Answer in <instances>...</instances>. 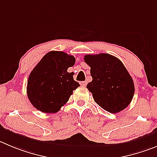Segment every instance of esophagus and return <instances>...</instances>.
Wrapping results in <instances>:
<instances>
[{
  "mask_svg": "<svg viewBox=\"0 0 157 157\" xmlns=\"http://www.w3.org/2000/svg\"><path fill=\"white\" fill-rule=\"evenodd\" d=\"M80 84H81L83 87H85V86L87 85V81H82L81 83H80Z\"/></svg>",
  "mask_w": 157,
  "mask_h": 157,
  "instance_id": "esophagus-1",
  "label": "esophagus"
}]
</instances>
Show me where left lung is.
Here are the masks:
<instances>
[{"label": "left lung", "instance_id": "obj_1", "mask_svg": "<svg viewBox=\"0 0 157 157\" xmlns=\"http://www.w3.org/2000/svg\"><path fill=\"white\" fill-rule=\"evenodd\" d=\"M83 59L90 67L92 81L87 88L94 101L110 113L125 109L132 100L135 87L121 61L108 53L86 55Z\"/></svg>", "mask_w": 157, "mask_h": 157}]
</instances>
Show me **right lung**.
<instances>
[{
    "label": "right lung",
    "instance_id": "1",
    "mask_svg": "<svg viewBox=\"0 0 157 157\" xmlns=\"http://www.w3.org/2000/svg\"><path fill=\"white\" fill-rule=\"evenodd\" d=\"M75 63L73 56L60 51L45 54L29 77L27 95L32 105L44 113H56L80 87L74 73L67 69Z\"/></svg>",
    "mask_w": 157,
    "mask_h": 157
}]
</instances>
